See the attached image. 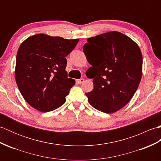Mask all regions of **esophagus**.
<instances>
[{
    "instance_id": "1",
    "label": "esophagus",
    "mask_w": 161,
    "mask_h": 161,
    "mask_svg": "<svg viewBox=\"0 0 161 161\" xmlns=\"http://www.w3.org/2000/svg\"><path fill=\"white\" fill-rule=\"evenodd\" d=\"M84 79H83V78L80 79V80H77V82L78 84H82V83L84 82Z\"/></svg>"
}]
</instances>
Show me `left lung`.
<instances>
[{
	"label": "left lung",
	"mask_w": 161,
	"mask_h": 161,
	"mask_svg": "<svg viewBox=\"0 0 161 161\" xmlns=\"http://www.w3.org/2000/svg\"><path fill=\"white\" fill-rule=\"evenodd\" d=\"M87 42L83 50L92 66L86 75L93 78L94 86L86 95L97 110L113 114L131 100L141 82V49L134 41L116 31L91 37Z\"/></svg>",
	"instance_id": "left-lung-1"
}]
</instances>
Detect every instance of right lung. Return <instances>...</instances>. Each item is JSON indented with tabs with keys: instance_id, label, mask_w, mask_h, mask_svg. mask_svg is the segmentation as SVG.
<instances>
[{
	"instance_id": "obj_1",
	"label": "right lung",
	"mask_w": 161,
	"mask_h": 161,
	"mask_svg": "<svg viewBox=\"0 0 161 161\" xmlns=\"http://www.w3.org/2000/svg\"><path fill=\"white\" fill-rule=\"evenodd\" d=\"M79 39L37 34L26 39L17 52L15 80L23 98L42 112L53 111L66 102L75 81L68 78L66 57Z\"/></svg>"
}]
</instances>
